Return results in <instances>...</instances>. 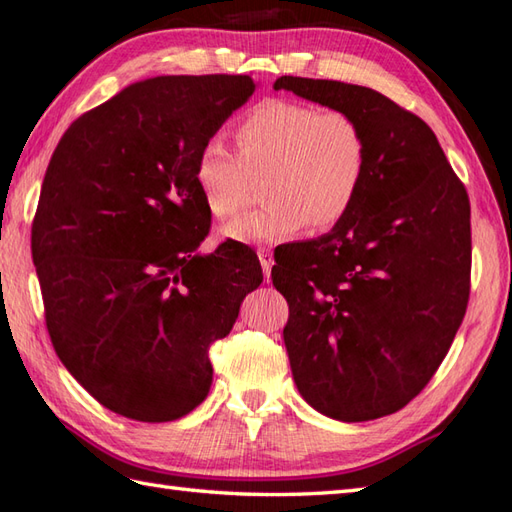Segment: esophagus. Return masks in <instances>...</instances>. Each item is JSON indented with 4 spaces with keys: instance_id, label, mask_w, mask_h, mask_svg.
I'll use <instances>...</instances> for the list:
<instances>
[{
    "instance_id": "1",
    "label": "esophagus",
    "mask_w": 512,
    "mask_h": 512,
    "mask_svg": "<svg viewBox=\"0 0 512 512\" xmlns=\"http://www.w3.org/2000/svg\"><path fill=\"white\" fill-rule=\"evenodd\" d=\"M257 257H259V264H262L264 277H266V282H268V279H270V270H273V264H275L273 250H270V248H259V250H257Z\"/></svg>"
}]
</instances>
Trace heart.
<instances>
[{"instance_id":"heart-1","label":"heart","mask_w":512,"mask_h":512,"mask_svg":"<svg viewBox=\"0 0 512 512\" xmlns=\"http://www.w3.org/2000/svg\"><path fill=\"white\" fill-rule=\"evenodd\" d=\"M239 157L224 139L208 137L195 157V184L215 217H230L250 197V175L266 173V204L233 219L222 237L242 244H275L335 228L355 206L368 170L362 124L342 110L268 99L237 126Z\"/></svg>"}]
</instances>
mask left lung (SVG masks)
Returning a JSON list of instances; mask_svg holds the SVG:
<instances>
[{
	"instance_id": "1",
	"label": "left lung",
	"mask_w": 512,
	"mask_h": 512,
	"mask_svg": "<svg viewBox=\"0 0 512 512\" xmlns=\"http://www.w3.org/2000/svg\"><path fill=\"white\" fill-rule=\"evenodd\" d=\"M275 90L353 115L368 170L330 233L275 250L299 395L326 417L395 413L444 362L470 293V204L430 126L373 88L279 77Z\"/></svg>"
}]
</instances>
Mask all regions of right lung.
I'll list each match as a JSON object with an SVG mask.
<instances>
[{
    "instance_id": "add662e5",
    "label": "right lung",
    "mask_w": 512,
    "mask_h": 512,
    "mask_svg": "<svg viewBox=\"0 0 512 512\" xmlns=\"http://www.w3.org/2000/svg\"><path fill=\"white\" fill-rule=\"evenodd\" d=\"M255 93L248 75L126 86L59 139L33 222V262L57 357L99 404L173 422L213 384L208 348L262 284L253 250L197 253L210 210L195 157Z\"/></svg>"
}]
</instances>
